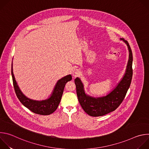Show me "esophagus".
<instances>
[{"mask_svg": "<svg viewBox=\"0 0 149 149\" xmlns=\"http://www.w3.org/2000/svg\"><path fill=\"white\" fill-rule=\"evenodd\" d=\"M79 74H80V72L78 70H74L72 72V75L73 78H76V77H78L79 75Z\"/></svg>", "mask_w": 149, "mask_h": 149, "instance_id": "obj_1", "label": "esophagus"}]
</instances>
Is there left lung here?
Masks as SVG:
<instances>
[{
  "mask_svg": "<svg viewBox=\"0 0 149 149\" xmlns=\"http://www.w3.org/2000/svg\"><path fill=\"white\" fill-rule=\"evenodd\" d=\"M123 39L128 46L130 53L129 59L125 75L112 92L107 95L100 98H95L89 97L85 94L81 80L78 78L74 80L79 102L84 111L90 116H102L114 111L123 102L130 86L133 77L132 51L129 42L123 39Z\"/></svg>",
  "mask_w": 149,
  "mask_h": 149,
  "instance_id": "8db88e82",
  "label": "left lung"
}]
</instances>
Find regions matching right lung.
Listing matches in <instances>:
<instances>
[{
  "label": "right lung",
  "mask_w": 149,
  "mask_h": 149,
  "mask_svg": "<svg viewBox=\"0 0 149 149\" xmlns=\"http://www.w3.org/2000/svg\"><path fill=\"white\" fill-rule=\"evenodd\" d=\"M12 76L14 90L16 96L20 102L33 113L44 116L49 115L53 113L57 109L58 105L61 101L65 84L67 82L72 79V77L71 75L61 78L56 83L51 97L47 100L38 101L32 100L26 98L20 91L15 79L12 71Z\"/></svg>",
  "instance_id": "right-lung-1"
}]
</instances>
